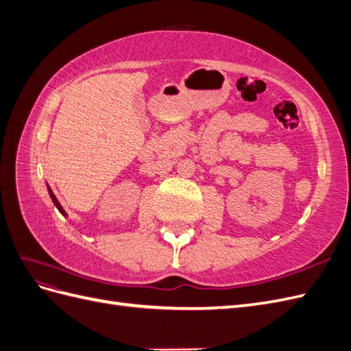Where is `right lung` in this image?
I'll use <instances>...</instances> for the list:
<instances>
[{
    "mask_svg": "<svg viewBox=\"0 0 351 351\" xmlns=\"http://www.w3.org/2000/svg\"><path fill=\"white\" fill-rule=\"evenodd\" d=\"M48 192H49V196H51V199H52V202H54V205L58 208V210L61 212V214L62 215H66V212H64V209H62V206L60 205V202L57 200V197H56V195L54 193H52V190L49 189V186H48Z\"/></svg>",
    "mask_w": 351,
    "mask_h": 351,
    "instance_id": "add662e5",
    "label": "right lung"
}]
</instances>
